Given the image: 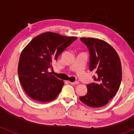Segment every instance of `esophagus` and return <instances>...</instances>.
Instances as JSON below:
<instances>
[{
    "label": "esophagus",
    "instance_id": "obj_1",
    "mask_svg": "<svg viewBox=\"0 0 134 134\" xmlns=\"http://www.w3.org/2000/svg\"><path fill=\"white\" fill-rule=\"evenodd\" d=\"M69 83L72 84V85H77V84L79 83V82L78 81H76V82H69Z\"/></svg>",
    "mask_w": 134,
    "mask_h": 134
}]
</instances>
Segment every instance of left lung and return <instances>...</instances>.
Here are the masks:
<instances>
[{"instance_id":"8db88e82","label":"left lung","mask_w":134,"mask_h":134,"mask_svg":"<svg viewBox=\"0 0 134 134\" xmlns=\"http://www.w3.org/2000/svg\"><path fill=\"white\" fill-rule=\"evenodd\" d=\"M90 52L89 68L94 71V82L87 85V93L80 96L91 107H103L115 96L122 79L121 64L116 51L109 43L93 38H81Z\"/></svg>"}]
</instances>
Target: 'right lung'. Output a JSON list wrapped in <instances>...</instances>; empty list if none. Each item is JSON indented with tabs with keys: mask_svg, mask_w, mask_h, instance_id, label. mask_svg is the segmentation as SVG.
<instances>
[{
	"mask_svg": "<svg viewBox=\"0 0 134 134\" xmlns=\"http://www.w3.org/2000/svg\"><path fill=\"white\" fill-rule=\"evenodd\" d=\"M77 39L53 32L40 34L34 38L22 51L18 73L27 94L41 102L54 100L64 85L49 72L52 62Z\"/></svg>",
	"mask_w": 134,
	"mask_h": 134,
	"instance_id": "add662e5",
	"label": "right lung"
}]
</instances>
